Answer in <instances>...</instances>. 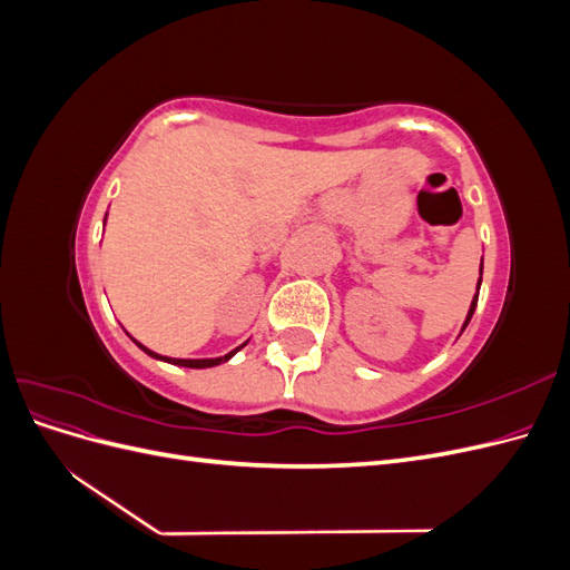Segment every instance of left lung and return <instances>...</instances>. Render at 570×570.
<instances>
[{"mask_svg": "<svg viewBox=\"0 0 570 570\" xmlns=\"http://www.w3.org/2000/svg\"><path fill=\"white\" fill-rule=\"evenodd\" d=\"M480 275H482V264H480ZM480 283H482V278L478 281V289H480ZM475 304H478V295L473 297V302H471V308H469V316H465V323H463V327L469 325V321H471V316H473V312H475Z\"/></svg>", "mask_w": 570, "mask_h": 570, "instance_id": "obj_1", "label": "left lung"}]
</instances>
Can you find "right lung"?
<instances>
[{"mask_svg":"<svg viewBox=\"0 0 570 570\" xmlns=\"http://www.w3.org/2000/svg\"><path fill=\"white\" fill-rule=\"evenodd\" d=\"M137 347H140L142 352H147L149 356H154V358H161V361H168V364H176V366H185V368H212V366H218V364H223V361H228L237 350H233L230 354H226V356H218V358H168V356H159V354H154L151 350H147V347H142L140 342H137ZM245 347V344H243Z\"/></svg>","mask_w":570,"mask_h":570,"instance_id":"add662e5","label":"right lung"}]
</instances>
